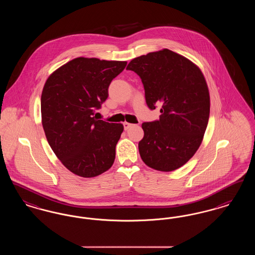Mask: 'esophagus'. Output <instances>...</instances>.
<instances>
[{
    "mask_svg": "<svg viewBox=\"0 0 255 255\" xmlns=\"http://www.w3.org/2000/svg\"><path fill=\"white\" fill-rule=\"evenodd\" d=\"M131 126H132L131 123H128V122H124V123H123V127H124V130H125V131L128 130Z\"/></svg>",
    "mask_w": 255,
    "mask_h": 255,
    "instance_id": "esophagus-1",
    "label": "esophagus"
}]
</instances>
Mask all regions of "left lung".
<instances>
[{"instance_id":"8db88e82","label":"left lung","mask_w":255,"mask_h":255,"mask_svg":"<svg viewBox=\"0 0 255 255\" xmlns=\"http://www.w3.org/2000/svg\"><path fill=\"white\" fill-rule=\"evenodd\" d=\"M126 70L136 73L143 84L146 104L161 109L159 120L143 122L139 155L153 169H178L201 145L209 118L206 79L191 61L165 49L131 61Z\"/></svg>"}]
</instances>
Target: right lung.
<instances>
[{
	"instance_id": "right-lung-1",
	"label": "right lung",
	"mask_w": 255,
	"mask_h": 255,
	"mask_svg": "<svg viewBox=\"0 0 255 255\" xmlns=\"http://www.w3.org/2000/svg\"><path fill=\"white\" fill-rule=\"evenodd\" d=\"M127 62L78 57L52 73L41 97L42 124L48 142L73 174L96 177L109 169L123 132L121 123L97 120L114 78Z\"/></svg>"
}]
</instances>
